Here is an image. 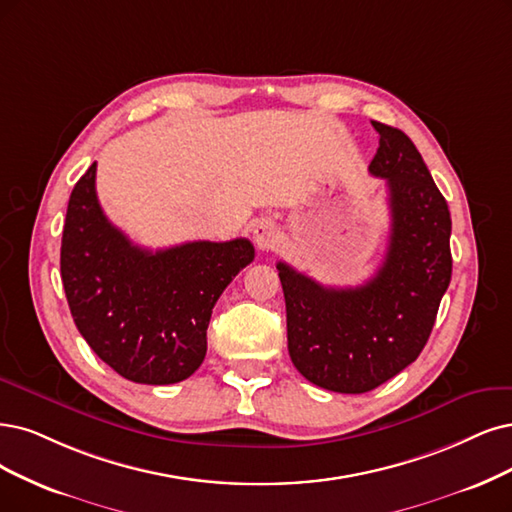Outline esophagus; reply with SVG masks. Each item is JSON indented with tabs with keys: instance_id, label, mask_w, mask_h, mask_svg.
Segmentation results:
<instances>
[{
	"instance_id": "34e87169",
	"label": "esophagus",
	"mask_w": 512,
	"mask_h": 512,
	"mask_svg": "<svg viewBox=\"0 0 512 512\" xmlns=\"http://www.w3.org/2000/svg\"><path fill=\"white\" fill-rule=\"evenodd\" d=\"M253 240L259 251H272L278 244V227L272 219H257L253 223Z\"/></svg>"
}]
</instances>
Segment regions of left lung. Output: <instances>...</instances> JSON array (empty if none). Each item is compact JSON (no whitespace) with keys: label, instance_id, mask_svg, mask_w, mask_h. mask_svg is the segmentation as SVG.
<instances>
[{"label":"left lung","instance_id":"8db88e82","mask_svg":"<svg viewBox=\"0 0 512 512\" xmlns=\"http://www.w3.org/2000/svg\"><path fill=\"white\" fill-rule=\"evenodd\" d=\"M371 124L380 147L369 173L386 179L392 217L380 270L361 287L335 289L276 263L295 369L342 394L369 392L420 356L451 280L443 194L403 130Z\"/></svg>","mask_w":512,"mask_h":512}]
</instances>
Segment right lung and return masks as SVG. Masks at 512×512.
I'll return each instance as SVG.
<instances>
[{
	"label": "right lung",
	"instance_id": "obj_1",
	"mask_svg": "<svg viewBox=\"0 0 512 512\" xmlns=\"http://www.w3.org/2000/svg\"><path fill=\"white\" fill-rule=\"evenodd\" d=\"M94 177L97 162L75 183L63 227L61 278L73 323L126 380L183 382L202 365L213 308L255 259L253 244L236 238L143 249L105 217Z\"/></svg>",
	"mask_w": 512,
	"mask_h": 512
}]
</instances>
